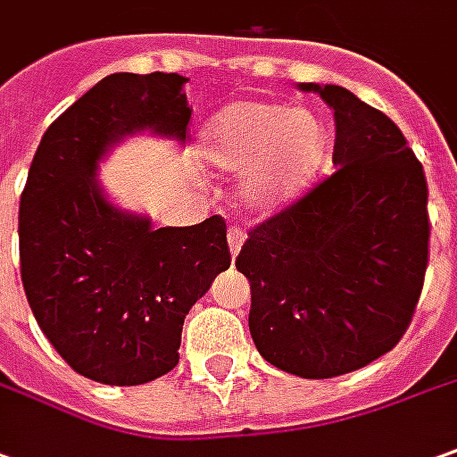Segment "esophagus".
<instances>
[{
	"label": "esophagus",
	"instance_id": "34e87169",
	"mask_svg": "<svg viewBox=\"0 0 457 457\" xmlns=\"http://www.w3.org/2000/svg\"><path fill=\"white\" fill-rule=\"evenodd\" d=\"M228 242H229V253L237 254V253H240L242 242H245V232H242V229L237 228V225H235V228H229Z\"/></svg>",
	"mask_w": 457,
	"mask_h": 457
}]
</instances>
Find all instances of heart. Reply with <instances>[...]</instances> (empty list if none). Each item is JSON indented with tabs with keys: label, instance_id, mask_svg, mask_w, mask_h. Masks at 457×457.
Masks as SVG:
<instances>
[{
	"label": "heart",
	"instance_id": "b5f03b06",
	"mask_svg": "<svg viewBox=\"0 0 457 457\" xmlns=\"http://www.w3.org/2000/svg\"><path fill=\"white\" fill-rule=\"evenodd\" d=\"M203 154L220 172H247L240 189L247 207L275 210L318 175L328 154V127L312 110L235 102L207 124Z\"/></svg>",
	"mask_w": 457,
	"mask_h": 457
}]
</instances>
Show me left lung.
I'll return each instance as SVG.
<instances>
[{
	"instance_id": "1",
	"label": "left lung",
	"mask_w": 457,
	"mask_h": 457,
	"mask_svg": "<svg viewBox=\"0 0 457 457\" xmlns=\"http://www.w3.org/2000/svg\"><path fill=\"white\" fill-rule=\"evenodd\" d=\"M335 110L333 175L247 232L250 333L310 380L360 370L411 328L430 257L428 182L398 124L345 87L300 85Z\"/></svg>"
}]
</instances>
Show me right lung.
<instances>
[{"mask_svg":"<svg viewBox=\"0 0 457 457\" xmlns=\"http://www.w3.org/2000/svg\"><path fill=\"white\" fill-rule=\"evenodd\" d=\"M179 74H110L49 124L20 200L21 285L46 340L74 372L142 385L179 362L189 307L229 268L220 215L154 229L114 210L95 172L137 129L185 139Z\"/></svg>","mask_w":457,"mask_h":457,"instance_id":"right-lung-1","label":"right lung"}]
</instances>
